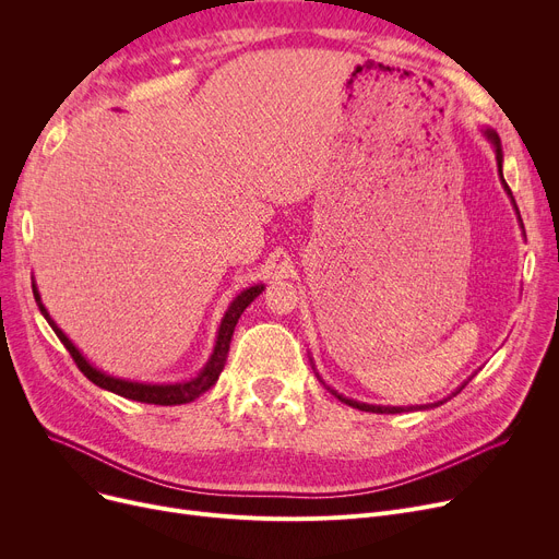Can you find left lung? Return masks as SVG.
Wrapping results in <instances>:
<instances>
[{
    "instance_id": "1",
    "label": "left lung",
    "mask_w": 559,
    "mask_h": 559,
    "mask_svg": "<svg viewBox=\"0 0 559 559\" xmlns=\"http://www.w3.org/2000/svg\"><path fill=\"white\" fill-rule=\"evenodd\" d=\"M485 135H487V140L493 144V152H496V160H498V171H501V181H503V188L508 190V194H510V199H512V192H510V188L506 186V179H503V152H501V140H498V135H496V131H491V129H485ZM512 203H514V199H512ZM516 209V205H514ZM317 378H319V373H317ZM331 390V388H329ZM340 401H344V403H348V405H354V407H358V409H367V413H403V407H380V405H365V403H358V401H350V399H344L342 394H337L335 390H331ZM457 394V392H455ZM444 401H437V403H430V405H419V407H407V409H426V407H437V405H442Z\"/></svg>"
}]
</instances>
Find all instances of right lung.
<instances>
[{
	"label": "right lung",
	"mask_w": 559,
	"mask_h": 559,
	"mask_svg": "<svg viewBox=\"0 0 559 559\" xmlns=\"http://www.w3.org/2000/svg\"><path fill=\"white\" fill-rule=\"evenodd\" d=\"M262 292V285H255V287H249L247 292H242V295L235 299L228 308V312L224 314L222 319V326H219V335H217V342H215V348H213V356L209 358V362H205V367L190 380H183V383H171V385H144V383H131V380H120V378H110L97 369H93L91 365H87V360L79 354L76 346L63 335V331H58V326L51 321V317L47 314L45 306L40 304V295L38 289L34 285V295H36V301L40 306V312L45 314V319L49 321V326L56 331V335L61 337V342L68 346V350L72 354V358L76 360L79 369L93 380L95 385L104 388V390H110L115 394H122L127 399H133V401H144V403H156V405H174V403H188V401H194L199 394H203L205 390H211L215 385V380L219 378L222 369H224V362H226V354H228V342H230V335H233V329L235 324H238V317L240 312L260 295Z\"/></svg>",
	"instance_id": "1"
}]
</instances>
